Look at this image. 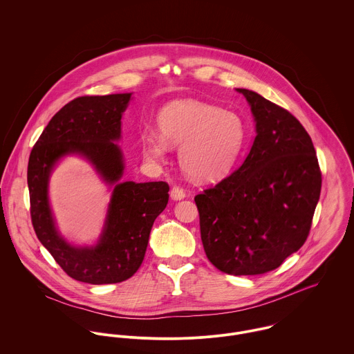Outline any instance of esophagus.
<instances>
[{
    "mask_svg": "<svg viewBox=\"0 0 354 354\" xmlns=\"http://www.w3.org/2000/svg\"><path fill=\"white\" fill-rule=\"evenodd\" d=\"M170 196H171L173 201H181V199H184L187 196V194H185L184 188H181L178 185H174L171 188V191H170Z\"/></svg>",
    "mask_w": 354,
    "mask_h": 354,
    "instance_id": "34e87169",
    "label": "esophagus"
}]
</instances>
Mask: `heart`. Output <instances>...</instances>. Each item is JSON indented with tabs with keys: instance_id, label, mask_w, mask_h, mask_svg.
I'll list each match as a JSON object with an SVG mask.
<instances>
[{
	"instance_id": "b5f03b06",
	"label": "heart",
	"mask_w": 354,
	"mask_h": 354,
	"mask_svg": "<svg viewBox=\"0 0 354 354\" xmlns=\"http://www.w3.org/2000/svg\"><path fill=\"white\" fill-rule=\"evenodd\" d=\"M158 127L160 133L146 131L142 135L145 155L162 159L169 145L180 146L181 169L199 181H215L226 176L245 142L243 120L207 102L169 103L158 115Z\"/></svg>"
}]
</instances>
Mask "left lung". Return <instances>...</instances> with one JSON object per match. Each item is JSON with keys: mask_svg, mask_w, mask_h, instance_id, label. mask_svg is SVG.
Masks as SVG:
<instances>
[{"mask_svg": "<svg viewBox=\"0 0 354 354\" xmlns=\"http://www.w3.org/2000/svg\"><path fill=\"white\" fill-rule=\"evenodd\" d=\"M237 91L256 121L252 149L237 170L195 202L208 260L230 275H257L303 247L322 171L310 136L292 113L257 93Z\"/></svg>", "mask_w": 354, "mask_h": 354, "instance_id": "8db88e82", "label": "left lung"}]
</instances>
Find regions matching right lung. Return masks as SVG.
Here are the masks:
<instances>
[{
	"mask_svg": "<svg viewBox=\"0 0 354 354\" xmlns=\"http://www.w3.org/2000/svg\"><path fill=\"white\" fill-rule=\"evenodd\" d=\"M131 95H87L66 103L53 115L28 159L30 212L37 237L71 278L91 285L118 283L139 270L153 221L169 201L165 181H120L124 160L114 142L121 136V115ZM68 153L84 154L102 177L115 185L105 229L95 248L69 246L53 225L47 198L48 176L56 160Z\"/></svg>",
	"mask_w": 354,
	"mask_h": 354,
	"instance_id": "1",
	"label": "right lung"
}]
</instances>
